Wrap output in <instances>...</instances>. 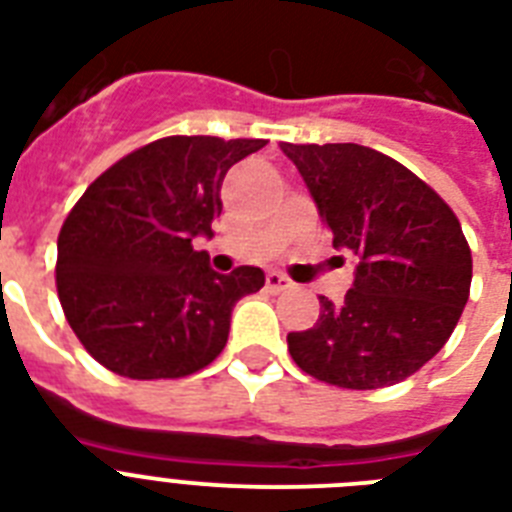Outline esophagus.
<instances>
[{
	"label": "esophagus",
	"mask_w": 512,
	"mask_h": 512,
	"mask_svg": "<svg viewBox=\"0 0 512 512\" xmlns=\"http://www.w3.org/2000/svg\"><path fill=\"white\" fill-rule=\"evenodd\" d=\"M265 287L271 289V292H284V289H292L295 284H292L284 273L268 271V276H265Z\"/></svg>",
	"instance_id": "1"
}]
</instances>
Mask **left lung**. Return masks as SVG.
I'll return each instance as SVG.
<instances>
[{
	"label": "left lung",
	"instance_id": "1",
	"mask_svg": "<svg viewBox=\"0 0 512 512\" xmlns=\"http://www.w3.org/2000/svg\"><path fill=\"white\" fill-rule=\"evenodd\" d=\"M311 191L335 249L356 255L340 305L289 332L295 364L337 388L396 385L444 348L468 303L473 257L449 204L396 159L358 146L281 143Z\"/></svg>",
	"mask_w": 512,
	"mask_h": 512
}]
</instances>
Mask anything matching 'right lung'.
<instances>
[{"label": "right lung", "instance_id": "obj_1", "mask_svg": "<svg viewBox=\"0 0 512 512\" xmlns=\"http://www.w3.org/2000/svg\"><path fill=\"white\" fill-rule=\"evenodd\" d=\"M265 140L172 135L108 167L58 236V297L87 353L132 380H175L212 364L231 311L265 284L255 265L223 276L196 252L212 236L220 185Z\"/></svg>", "mask_w": 512, "mask_h": 512}]
</instances>
